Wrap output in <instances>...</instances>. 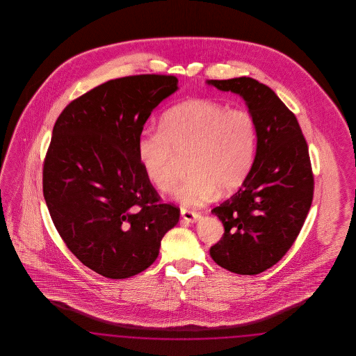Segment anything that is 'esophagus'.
<instances>
[{
    "instance_id": "esophagus-1",
    "label": "esophagus",
    "mask_w": 356,
    "mask_h": 356,
    "mask_svg": "<svg viewBox=\"0 0 356 356\" xmlns=\"http://www.w3.org/2000/svg\"><path fill=\"white\" fill-rule=\"evenodd\" d=\"M180 212H181V218H183L184 220L188 221V222H193V221L197 220V218L200 216L197 212L191 211V209H186V208H181Z\"/></svg>"
}]
</instances>
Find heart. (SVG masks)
I'll list each match as a JSON object with an SVG mask.
<instances>
[{"instance_id":"b5f03b06","label":"heart","mask_w":356,"mask_h":356,"mask_svg":"<svg viewBox=\"0 0 356 356\" xmlns=\"http://www.w3.org/2000/svg\"><path fill=\"white\" fill-rule=\"evenodd\" d=\"M257 149V122L245 108H228L212 100H191L168 109L160 128H147L137 154L147 179L168 193L176 186L180 159L186 176L177 189L186 205H199L215 193L237 189L252 170Z\"/></svg>"}]
</instances>
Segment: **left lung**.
<instances>
[{"instance_id": "8db88e82", "label": "left lung", "mask_w": 356, "mask_h": 356, "mask_svg": "<svg viewBox=\"0 0 356 356\" xmlns=\"http://www.w3.org/2000/svg\"><path fill=\"white\" fill-rule=\"evenodd\" d=\"M240 95L257 122L254 167L236 193L212 212L224 225L213 261L238 275L275 266L295 243L314 197L308 145L295 115L267 85L251 77L209 80Z\"/></svg>"}]
</instances>
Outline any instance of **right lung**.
<instances>
[{"instance_id":"obj_1","label":"right lung","mask_w":356,"mask_h":356,"mask_svg":"<svg viewBox=\"0 0 356 356\" xmlns=\"http://www.w3.org/2000/svg\"><path fill=\"white\" fill-rule=\"evenodd\" d=\"M177 83L167 74L109 80L69 102L53 127L42 168L51 220L69 251L105 277L147 270L180 218L137 154L145 121Z\"/></svg>"}]
</instances>
